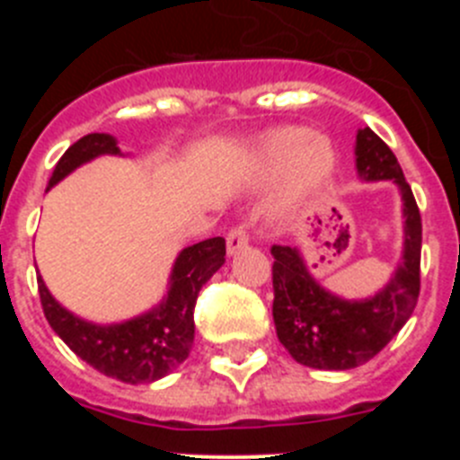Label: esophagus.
<instances>
[{
	"label": "esophagus",
	"mask_w": 460,
	"mask_h": 460,
	"mask_svg": "<svg viewBox=\"0 0 460 460\" xmlns=\"http://www.w3.org/2000/svg\"><path fill=\"white\" fill-rule=\"evenodd\" d=\"M249 243V230L243 226H234L230 233H227V253L233 255L239 249H243Z\"/></svg>",
	"instance_id": "obj_1"
}]
</instances>
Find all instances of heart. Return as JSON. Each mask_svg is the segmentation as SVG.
<instances>
[{
  "mask_svg": "<svg viewBox=\"0 0 460 460\" xmlns=\"http://www.w3.org/2000/svg\"><path fill=\"white\" fill-rule=\"evenodd\" d=\"M255 170L262 181L274 180L283 170L280 200L283 205H296L329 180L334 170V149L324 137L308 136L306 128L286 126L258 142Z\"/></svg>",
  "mask_w": 460,
  "mask_h": 460,
  "instance_id": "obj_1",
  "label": "heart"
}]
</instances>
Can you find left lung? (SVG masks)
Segmentation results:
<instances>
[{
	"label": "left lung",
	"mask_w": 460,
	"mask_h": 460,
	"mask_svg": "<svg viewBox=\"0 0 460 460\" xmlns=\"http://www.w3.org/2000/svg\"><path fill=\"white\" fill-rule=\"evenodd\" d=\"M357 172L364 181L394 180L405 218L403 258L376 296L348 302L324 290L292 246H271L276 336L292 359L320 371H348L368 359L401 332L420 296L421 217L392 149L371 131L357 133Z\"/></svg>",
	"instance_id": "1"
}]
</instances>
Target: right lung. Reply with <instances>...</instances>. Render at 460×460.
<instances>
[{
  "instance_id": "1",
  "label": "right lung",
  "mask_w": 460,
  "mask_h": 460,
  "mask_svg": "<svg viewBox=\"0 0 460 460\" xmlns=\"http://www.w3.org/2000/svg\"><path fill=\"white\" fill-rule=\"evenodd\" d=\"M101 154H121L117 140L108 133H89L64 152L48 189L68 172ZM226 262V239L211 237L186 246L174 260L170 290L158 306L145 315L119 324L80 320L57 302L39 276L40 306L55 334L89 367L115 380L140 385L161 380L189 357L195 336L193 311L198 292Z\"/></svg>"
}]
</instances>
